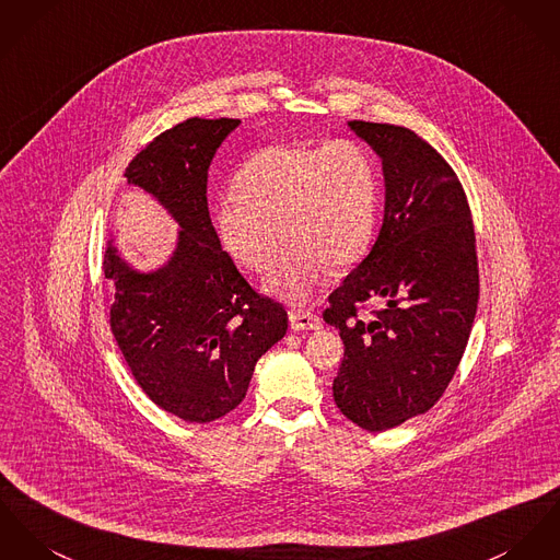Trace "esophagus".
Instances as JSON below:
<instances>
[{
    "mask_svg": "<svg viewBox=\"0 0 560 560\" xmlns=\"http://www.w3.org/2000/svg\"><path fill=\"white\" fill-rule=\"evenodd\" d=\"M290 326L292 330H317L322 326V319L311 311H290Z\"/></svg>",
    "mask_w": 560,
    "mask_h": 560,
    "instance_id": "esophagus-1",
    "label": "esophagus"
}]
</instances>
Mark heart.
I'll return each mask as SVG.
<instances>
[{
  "label": "heart",
  "instance_id": "1",
  "mask_svg": "<svg viewBox=\"0 0 560 560\" xmlns=\"http://www.w3.org/2000/svg\"><path fill=\"white\" fill-rule=\"evenodd\" d=\"M234 187L236 196H221L211 209L219 245L261 275L283 236L288 249L264 283L272 296L311 301L328 266H351L371 245L380 180L369 149L358 140L266 147L245 162Z\"/></svg>",
  "mask_w": 560,
  "mask_h": 560
}]
</instances>
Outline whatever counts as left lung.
<instances>
[{
	"mask_svg": "<svg viewBox=\"0 0 560 560\" xmlns=\"http://www.w3.org/2000/svg\"><path fill=\"white\" fill-rule=\"evenodd\" d=\"M382 158L386 209L371 254L328 296L345 345L332 384L347 420L371 432L427 413L471 335L479 270L471 209L452 166L416 131L349 121ZM378 308L366 316V301Z\"/></svg>",
	"mask_w": 560,
	"mask_h": 560,
	"instance_id": "obj_1",
	"label": "left lung"
}]
</instances>
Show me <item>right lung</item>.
I'll list each match as a JSON object with an SVG mask.
<instances>
[{"label":"right lung","mask_w":560,"mask_h":560,"mask_svg":"<svg viewBox=\"0 0 560 560\" xmlns=\"http://www.w3.org/2000/svg\"><path fill=\"white\" fill-rule=\"evenodd\" d=\"M238 119H187L151 140L126 168L180 225L171 259L133 270L113 241L104 275L115 285L110 328L142 392L164 411L207 424L236 409L259 358L283 339L288 313L258 294L221 249L207 180Z\"/></svg>","instance_id":"right-lung-1"}]
</instances>
